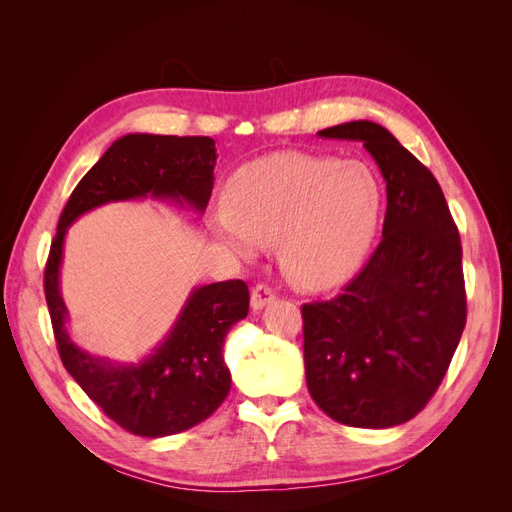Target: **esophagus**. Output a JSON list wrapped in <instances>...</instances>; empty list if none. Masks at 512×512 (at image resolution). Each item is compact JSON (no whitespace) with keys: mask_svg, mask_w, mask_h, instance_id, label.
Instances as JSON below:
<instances>
[{"mask_svg":"<svg viewBox=\"0 0 512 512\" xmlns=\"http://www.w3.org/2000/svg\"><path fill=\"white\" fill-rule=\"evenodd\" d=\"M273 299H275V292L265 284H258L252 290V309H254V312H260L262 307H267L269 303H273Z\"/></svg>","mask_w":512,"mask_h":512,"instance_id":"obj_1","label":"esophagus"}]
</instances>
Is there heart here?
I'll list each match as a JSON object with an SVG mask.
<instances>
[{"label":"heart","mask_w":512,"mask_h":512,"mask_svg":"<svg viewBox=\"0 0 512 512\" xmlns=\"http://www.w3.org/2000/svg\"><path fill=\"white\" fill-rule=\"evenodd\" d=\"M382 183L365 162L284 151L241 166L213 235L239 258L277 247L290 282L327 288L350 275L376 235Z\"/></svg>","instance_id":"b5f03b06"}]
</instances>
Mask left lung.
Wrapping results in <instances>:
<instances>
[{
    "label": "left lung",
    "mask_w": 512,
    "mask_h": 512,
    "mask_svg": "<svg viewBox=\"0 0 512 512\" xmlns=\"http://www.w3.org/2000/svg\"><path fill=\"white\" fill-rule=\"evenodd\" d=\"M318 136L363 143L386 181V215L344 292L303 305L307 389L337 423L395 427L427 406L466 327L459 232L436 177L380 123Z\"/></svg>",
    "instance_id": "8db88e82"
}]
</instances>
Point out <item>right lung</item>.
I'll return each mask as SVG.
<instances>
[{"instance_id":"add662e5","label":"right lung","mask_w":512,"mask_h":512,"mask_svg":"<svg viewBox=\"0 0 512 512\" xmlns=\"http://www.w3.org/2000/svg\"><path fill=\"white\" fill-rule=\"evenodd\" d=\"M218 160L209 136L126 134L76 185L61 213L44 271V294L61 363L102 412L134 436L164 438L203 423L230 391L226 335L247 316L245 282L196 286L162 342L136 363H117L79 348L68 333L70 312L59 275L68 228L81 215L126 200H173L205 213Z\"/></svg>"}]
</instances>
